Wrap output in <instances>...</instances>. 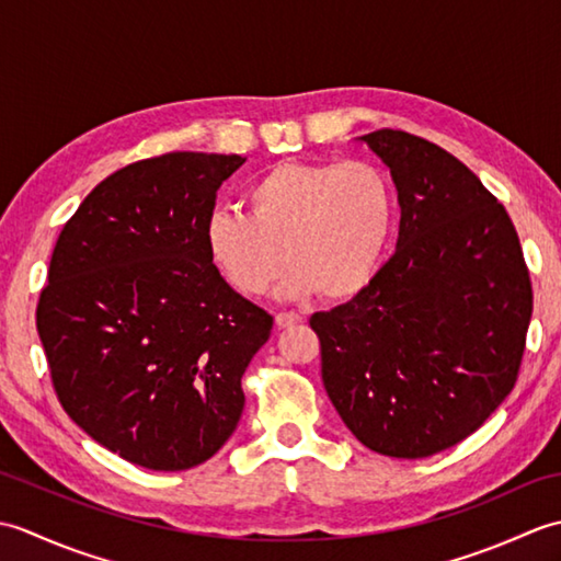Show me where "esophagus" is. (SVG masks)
I'll return each instance as SVG.
<instances>
[{
	"instance_id": "obj_1",
	"label": "esophagus",
	"mask_w": 561,
	"mask_h": 561,
	"mask_svg": "<svg viewBox=\"0 0 561 561\" xmlns=\"http://www.w3.org/2000/svg\"><path fill=\"white\" fill-rule=\"evenodd\" d=\"M274 320H277L279 328H291V325L299 323L301 316L299 313H291V311H282V313L274 316Z\"/></svg>"
}]
</instances>
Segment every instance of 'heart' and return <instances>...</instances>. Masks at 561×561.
<instances>
[{"label": "heart", "instance_id": "b5f03b06", "mask_svg": "<svg viewBox=\"0 0 561 561\" xmlns=\"http://www.w3.org/2000/svg\"><path fill=\"white\" fill-rule=\"evenodd\" d=\"M248 214L217 209L205 243L224 279L257 296L291 265L282 294L342 301L359 294L383 255L392 224V190L368 161H284L245 190Z\"/></svg>", "mask_w": 561, "mask_h": 561}]
</instances>
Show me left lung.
Segmentation results:
<instances>
[{
	"mask_svg": "<svg viewBox=\"0 0 561 561\" xmlns=\"http://www.w3.org/2000/svg\"><path fill=\"white\" fill-rule=\"evenodd\" d=\"M362 139L396 181L400 236L352 301L311 316L320 374L366 448L428 458L514 390L533 284L514 221L468 165L402 129Z\"/></svg>",
	"mask_w": 561,
	"mask_h": 561,
	"instance_id": "left-lung-1",
	"label": "left lung"
}]
</instances>
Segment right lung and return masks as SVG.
Instances as JSON below:
<instances>
[{"instance_id":"right-lung-1","label":"right lung","mask_w":561,"mask_h":561,"mask_svg":"<svg viewBox=\"0 0 561 561\" xmlns=\"http://www.w3.org/2000/svg\"><path fill=\"white\" fill-rule=\"evenodd\" d=\"M245 163L171 151L91 190L59 233L35 325L57 400L147 470L209 460L241 420V378L274 318L214 265L205 224Z\"/></svg>"}]
</instances>
